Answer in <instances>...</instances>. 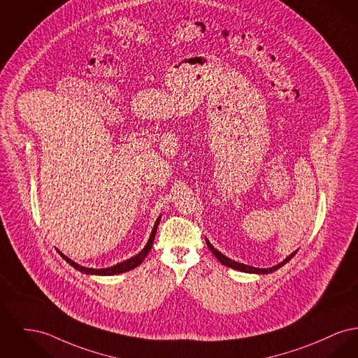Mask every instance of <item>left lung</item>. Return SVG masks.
<instances>
[{"instance_id": "left-lung-1", "label": "left lung", "mask_w": 358, "mask_h": 358, "mask_svg": "<svg viewBox=\"0 0 358 358\" xmlns=\"http://www.w3.org/2000/svg\"><path fill=\"white\" fill-rule=\"evenodd\" d=\"M207 246L210 248V252H213V255H215L223 265H226V266H229V268H232V269H236V271H241V272H246V273H272L274 271H277L278 268H281L282 265H285V264L294 257V254H296V252H292L289 257H287L282 262H280V264L275 265V266L268 268V269H259V268H252V266H249V265H245V264H239V262H236V261H232L230 258H227L226 255H223L222 252H217V250L210 245L208 241H207Z\"/></svg>"}]
</instances>
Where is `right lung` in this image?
Listing matches in <instances>:
<instances>
[{"instance_id": "1", "label": "right lung", "mask_w": 358, "mask_h": 358, "mask_svg": "<svg viewBox=\"0 0 358 358\" xmlns=\"http://www.w3.org/2000/svg\"><path fill=\"white\" fill-rule=\"evenodd\" d=\"M159 220H161V217H158V219H157V222H155V224H154V229H152L151 235H150V238H148V245L145 246V249H143L142 252H139V254H136L135 257H132V258L127 259L124 262H120V264H117V265H115V266H110V268H106V269H92V268H85V266L78 265L77 262L71 261L70 258H67V257H66L64 254H62V252H58L64 257V259H66V261H67L73 268H76L77 271H80V272H83V273L99 274V275H113V274L124 273V272H128V271H131V269H134V268L139 266V265L143 262V259L148 257V252H150V250H151V248H152V242H154V238H155V232H157V229H158Z\"/></svg>"}]
</instances>
